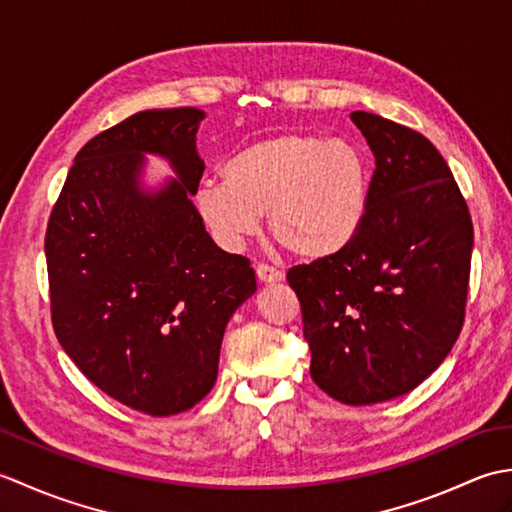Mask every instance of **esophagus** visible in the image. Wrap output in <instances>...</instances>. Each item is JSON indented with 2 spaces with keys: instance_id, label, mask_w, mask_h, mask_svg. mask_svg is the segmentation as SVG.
<instances>
[{
  "instance_id": "34e87169",
  "label": "esophagus",
  "mask_w": 512,
  "mask_h": 512,
  "mask_svg": "<svg viewBox=\"0 0 512 512\" xmlns=\"http://www.w3.org/2000/svg\"><path fill=\"white\" fill-rule=\"evenodd\" d=\"M255 273H257V279L262 281V284H279V281H284V273H281L279 268H273L268 264H259L255 268Z\"/></svg>"
}]
</instances>
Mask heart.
Segmentation results:
<instances>
[{
	"label": "heart",
	"mask_w": 512,
	"mask_h": 512,
	"mask_svg": "<svg viewBox=\"0 0 512 512\" xmlns=\"http://www.w3.org/2000/svg\"><path fill=\"white\" fill-rule=\"evenodd\" d=\"M220 180L195 191V211L226 250L242 248L268 226L275 242L306 262L350 246L367 213L369 167L345 138L279 134L255 140L228 158Z\"/></svg>",
	"instance_id": "1"
}]
</instances>
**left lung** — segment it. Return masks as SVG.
<instances>
[{"label": "left lung", "mask_w": 512, "mask_h": 512, "mask_svg": "<svg viewBox=\"0 0 512 512\" xmlns=\"http://www.w3.org/2000/svg\"><path fill=\"white\" fill-rule=\"evenodd\" d=\"M376 158L365 222L328 259L295 266L310 376L345 405L409 394L449 356L464 323L473 224L453 173L422 134L354 112Z\"/></svg>", "instance_id": "obj_1"}]
</instances>
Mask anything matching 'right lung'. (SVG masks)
I'll return each instance as SVG.
<instances>
[{
  "label": "right lung",
  "instance_id": "obj_1",
  "mask_svg": "<svg viewBox=\"0 0 512 512\" xmlns=\"http://www.w3.org/2000/svg\"><path fill=\"white\" fill-rule=\"evenodd\" d=\"M195 107L147 110L74 158L46 231L52 325L107 396L149 416L191 409L215 385L224 330L255 270L217 246L191 195L204 160ZM176 179L144 184L146 156Z\"/></svg>",
  "mask_w": 512,
  "mask_h": 512
}]
</instances>
